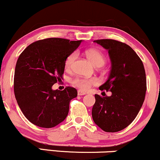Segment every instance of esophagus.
<instances>
[{
    "label": "esophagus",
    "mask_w": 160,
    "mask_h": 160,
    "mask_svg": "<svg viewBox=\"0 0 160 160\" xmlns=\"http://www.w3.org/2000/svg\"><path fill=\"white\" fill-rule=\"evenodd\" d=\"M78 95H86V92H83V91L78 90Z\"/></svg>",
    "instance_id": "esophagus-1"
}]
</instances>
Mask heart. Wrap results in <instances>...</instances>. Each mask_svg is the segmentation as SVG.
I'll return each instance as SVG.
<instances>
[{
    "instance_id": "obj_1",
    "label": "heart",
    "mask_w": 160,
    "mask_h": 160,
    "mask_svg": "<svg viewBox=\"0 0 160 160\" xmlns=\"http://www.w3.org/2000/svg\"><path fill=\"white\" fill-rule=\"evenodd\" d=\"M78 53L77 51H74L69 54L65 58V68L66 70H70L72 68L74 65L75 60L78 57ZM86 55L87 58L90 60V62L96 67H101L104 65L105 63V56L102 51L98 50L96 49H89L86 52ZM73 85L79 88V89H82V90H86L92 86L97 84V80L95 78H75L72 80Z\"/></svg>"
}]
</instances>
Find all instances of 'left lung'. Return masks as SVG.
Instances as JSON below:
<instances>
[{
    "label": "left lung",
    "instance_id": "8db88e82",
    "mask_svg": "<svg viewBox=\"0 0 160 160\" xmlns=\"http://www.w3.org/2000/svg\"><path fill=\"white\" fill-rule=\"evenodd\" d=\"M95 42L108 49L112 64L109 78L99 89L102 94L111 91L112 95H95L92 116L103 131L117 132L132 122L142 106L147 90L144 67L137 53L125 43L112 39Z\"/></svg>",
    "mask_w": 160,
    "mask_h": 160
}]
</instances>
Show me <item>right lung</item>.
I'll return each instance as SVG.
<instances>
[{"label":"right lung","instance_id":"obj_1","mask_svg":"<svg viewBox=\"0 0 160 160\" xmlns=\"http://www.w3.org/2000/svg\"><path fill=\"white\" fill-rule=\"evenodd\" d=\"M82 40L51 38L34 42L20 54L14 74V94L25 117L42 128H52L62 122L69 111L71 99L78 91L67 86L52 90L65 71V58Z\"/></svg>","mask_w":160,"mask_h":160}]
</instances>
